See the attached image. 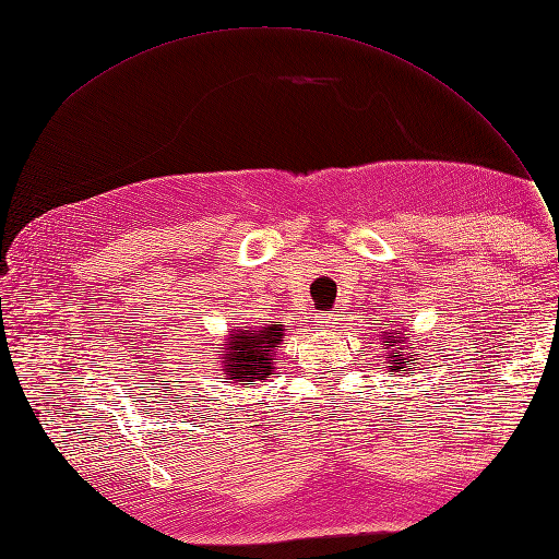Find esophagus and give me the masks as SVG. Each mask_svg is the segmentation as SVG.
Masks as SVG:
<instances>
[{
  "label": "esophagus",
  "mask_w": 559,
  "mask_h": 559,
  "mask_svg": "<svg viewBox=\"0 0 559 559\" xmlns=\"http://www.w3.org/2000/svg\"><path fill=\"white\" fill-rule=\"evenodd\" d=\"M333 324V317H319L317 319V329H329Z\"/></svg>",
  "instance_id": "esophagus-1"
}]
</instances>
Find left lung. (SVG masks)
<instances>
[{
    "instance_id": "obj_1",
    "label": "left lung",
    "mask_w": 559,
    "mask_h": 559,
    "mask_svg": "<svg viewBox=\"0 0 559 559\" xmlns=\"http://www.w3.org/2000/svg\"><path fill=\"white\" fill-rule=\"evenodd\" d=\"M399 326H403V321H399ZM411 333L405 329H396V324H384L380 331V341H382V364L386 368L389 378H396V373L408 376V370H413V366H417V354L413 352V343ZM406 352L403 353L402 349Z\"/></svg>"
}]
</instances>
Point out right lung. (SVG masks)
Returning a JSON list of instances; mask_svg holds the SVG:
<instances>
[{
	"instance_id": "add662e5",
	"label": "right lung",
	"mask_w": 559,
	"mask_h": 559,
	"mask_svg": "<svg viewBox=\"0 0 559 559\" xmlns=\"http://www.w3.org/2000/svg\"><path fill=\"white\" fill-rule=\"evenodd\" d=\"M284 324L273 321L265 326H235L226 347H222L224 380L240 384H257L267 376H275V349L282 343Z\"/></svg>"
}]
</instances>
